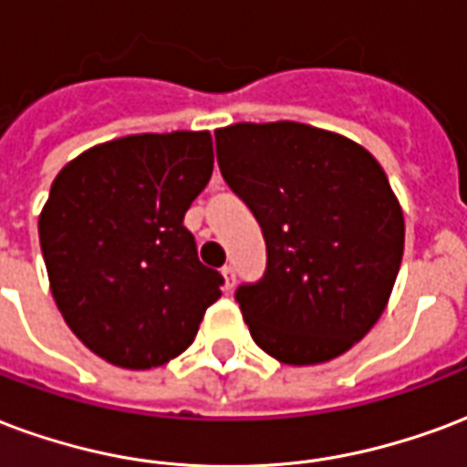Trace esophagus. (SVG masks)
Returning a JSON list of instances; mask_svg holds the SVG:
<instances>
[{
    "mask_svg": "<svg viewBox=\"0 0 467 467\" xmlns=\"http://www.w3.org/2000/svg\"><path fill=\"white\" fill-rule=\"evenodd\" d=\"M223 277H224V289L230 292V289L234 286V267H230V265L223 267Z\"/></svg>",
    "mask_w": 467,
    "mask_h": 467,
    "instance_id": "obj_1",
    "label": "esophagus"
}]
</instances>
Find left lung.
Listing matches in <instances>:
<instances>
[{
  "label": "left lung",
  "mask_w": 467,
  "mask_h": 467,
  "mask_svg": "<svg viewBox=\"0 0 467 467\" xmlns=\"http://www.w3.org/2000/svg\"><path fill=\"white\" fill-rule=\"evenodd\" d=\"M217 163L267 243V269L237 289L254 344L282 364L341 357L389 304L403 210L374 155L321 128L277 120L217 128Z\"/></svg>",
  "instance_id": "obj_1"
}]
</instances>
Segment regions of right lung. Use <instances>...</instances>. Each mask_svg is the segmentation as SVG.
Returning a JSON list of instances; mask_svg holds the SVG:
<instances>
[{"label": "right lung", "instance_id": "1", "mask_svg": "<svg viewBox=\"0 0 467 467\" xmlns=\"http://www.w3.org/2000/svg\"><path fill=\"white\" fill-rule=\"evenodd\" d=\"M210 130L99 143L61 168L39 215L58 312L96 357L153 368L192 344L223 275L182 224L213 175Z\"/></svg>", "mask_w": 467, "mask_h": 467}]
</instances>
